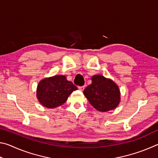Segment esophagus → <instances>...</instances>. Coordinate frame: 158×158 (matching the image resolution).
Wrapping results in <instances>:
<instances>
[{
  "label": "esophagus",
  "mask_w": 158,
  "mask_h": 158,
  "mask_svg": "<svg viewBox=\"0 0 158 158\" xmlns=\"http://www.w3.org/2000/svg\"><path fill=\"white\" fill-rule=\"evenodd\" d=\"M78 89L80 90H84V89H85V86L84 85H81V86H78Z\"/></svg>",
  "instance_id": "34e87169"
}]
</instances>
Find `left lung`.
Segmentation results:
<instances>
[{
	"label": "left lung",
	"mask_w": 158,
	"mask_h": 158,
	"mask_svg": "<svg viewBox=\"0 0 158 158\" xmlns=\"http://www.w3.org/2000/svg\"><path fill=\"white\" fill-rule=\"evenodd\" d=\"M84 94L90 105L100 111L114 109L120 102V91L117 85L111 79L99 74L92 77V84L84 89Z\"/></svg>",
	"instance_id": "obj_1"
}]
</instances>
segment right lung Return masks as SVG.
Here are the masks:
<instances>
[{"mask_svg":"<svg viewBox=\"0 0 158 158\" xmlns=\"http://www.w3.org/2000/svg\"><path fill=\"white\" fill-rule=\"evenodd\" d=\"M77 87L68 81L63 75H57L44 79L39 83L37 97L42 105L47 108H55L62 105L68 96Z\"/></svg>","mask_w":158,"mask_h":158,"instance_id":"add662e5","label":"right lung"}]
</instances>
